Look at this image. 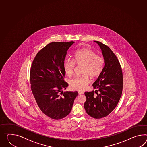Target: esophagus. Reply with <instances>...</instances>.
<instances>
[{
    "instance_id": "obj_1",
    "label": "esophagus",
    "mask_w": 147,
    "mask_h": 147,
    "mask_svg": "<svg viewBox=\"0 0 147 147\" xmlns=\"http://www.w3.org/2000/svg\"><path fill=\"white\" fill-rule=\"evenodd\" d=\"M78 93H79V94H83V91H78Z\"/></svg>"
}]
</instances>
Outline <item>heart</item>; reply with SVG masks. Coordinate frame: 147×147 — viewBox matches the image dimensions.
Listing matches in <instances>:
<instances>
[{"label":"heart","mask_w":147,"mask_h":147,"mask_svg":"<svg viewBox=\"0 0 147 147\" xmlns=\"http://www.w3.org/2000/svg\"><path fill=\"white\" fill-rule=\"evenodd\" d=\"M75 65H82V75L76 76L70 81V86L73 89L83 90L90 82V77L94 78L100 75L104 66V59L100 55H96L94 50L84 48L78 50L73 56V60L65 59L63 67L66 75L69 77L74 73Z\"/></svg>","instance_id":"obj_1"}]
</instances>
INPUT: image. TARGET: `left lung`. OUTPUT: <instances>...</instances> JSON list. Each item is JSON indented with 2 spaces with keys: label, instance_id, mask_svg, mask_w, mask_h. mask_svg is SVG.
I'll use <instances>...</instances> for the list:
<instances>
[{
  "label": "left lung",
  "instance_id": "8db88e82",
  "mask_svg": "<svg viewBox=\"0 0 147 147\" xmlns=\"http://www.w3.org/2000/svg\"><path fill=\"white\" fill-rule=\"evenodd\" d=\"M100 46L104 58V68L92 86L96 91L86 92L84 108L94 118L107 116L117 105L122 96L123 78L116 56L106 45L94 41Z\"/></svg>",
  "mask_w": 147,
  "mask_h": 147
}]
</instances>
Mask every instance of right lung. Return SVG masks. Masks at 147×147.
<instances>
[{
	"label": "right lung",
	"instance_id": "1",
	"mask_svg": "<svg viewBox=\"0 0 147 147\" xmlns=\"http://www.w3.org/2000/svg\"><path fill=\"white\" fill-rule=\"evenodd\" d=\"M74 42L48 43L36 55L31 67V88L36 104L44 114L54 119L67 116L78 91H66L63 64L67 51Z\"/></svg>",
	"mask_w": 147,
	"mask_h": 147
}]
</instances>
